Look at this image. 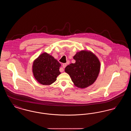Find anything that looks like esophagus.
Instances as JSON below:
<instances>
[{
  "mask_svg": "<svg viewBox=\"0 0 131 131\" xmlns=\"http://www.w3.org/2000/svg\"><path fill=\"white\" fill-rule=\"evenodd\" d=\"M66 66H67V64H66V63H64V64H63V68H62V71H60L61 72H62L63 71H64V69L63 68H65L66 67Z\"/></svg>",
  "mask_w": 131,
  "mask_h": 131,
  "instance_id": "34e87169",
  "label": "esophagus"
}]
</instances>
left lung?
Listing matches in <instances>:
<instances>
[{"label":"left lung","instance_id":"left-lung-1","mask_svg":"<svg viewBox=\"0 0 131 131\" xmlns=\"http://www.w3.org/2000/svg\"><path fill=\"white\" fill-rule=\"evenodd\" d=\"M75 63L67 66L65 72L68 74L75 86L85 88L96 80L100 70V62L93 52L81 50L73 57Z\"/></svg>","mask_w":131,"mask_h":131}]
</instances>
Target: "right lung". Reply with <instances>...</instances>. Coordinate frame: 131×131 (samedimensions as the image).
Here are the masks:
<instances>
[{"label":"right lung","mask_w":131,"mask_h":131,"mask_svg":"<svg viewBox=\"0 0 131 131\" xmlns=\"http://www.w3.org/2000/svg\"><path fill=\"white\" fill-rule=\"evenodd\" d=\"M61 64L53 56L44 52L33 63L32 72L35 79L42 85H49L56 81L61 73Z\"/></svg>","instance_id":"right-lung-1"}]
</instances>
